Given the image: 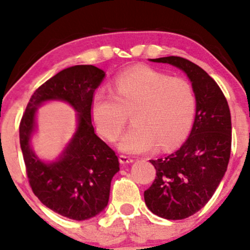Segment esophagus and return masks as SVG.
Listing matches in <instances>:
<instances>
[{"instance_id": "esophagus-1", "label": "esophagus", "mask_w": 250, "mask_h": 250, "mask_svg": "<svg viewBox=\"0 0 250 250\" xmlns=\"http://www.w3.org/2000/svg\"><path fill=\"white\" fill-rule=\"evenodd\" d=\"M119 161L122 165H128V163H132L133 162V158L125 156V155H119Z\"/></svg>"}]
</instances>
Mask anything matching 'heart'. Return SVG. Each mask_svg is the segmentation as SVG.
<instances>
[{
    "mask_svg": "<svg viewBox=\"0 0 250 250\" xmlns=\"http://www.w3.org/2000/svg\"><path fill=\"white\" fill-rule=\"evenodd\" d=\"M194 111L188 82L147 66L120 74L112 92L99 90L92 104L96 128L109 142L120 136L131 115L133 126L119 143L127 152L149 151L156 144L161 150L179 146L188 135Z\"/></svg>",
    "mask_w": 250,
    "mask_h": 250,
    "instance_id": "heart-1",
    "label": "heart"
}]
</instances>
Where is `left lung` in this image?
<instances>
[{
    "label": "left lung",
    "mask_w": 250,
    "mask_h": 250,
    "mask_svg": "<svg viewBox=\"0 0 250 250\" xmlns=\"http://www.w3.org/2000/svg\"><path fill=\"white\" fill-rule=\"evenodd\" d=\"M151 61L184 71L192 82L197 103L187 141L173 154L150 160L156 178L144 192L152 213L176 221L203 208L222 181L231 151V115L219 85L197 64L176 56Z\"/></svg>",
    "instance_id": "1"
}]
</instances>
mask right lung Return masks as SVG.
<instances>
[{
	"label": "right lung",
	"instance_id": "right-lung-1",
	"mask_svg": "<svg viewBox=\"0 0 250 250\" xmlns=\"http://www.w3.org/2000/svg\"><path fill=\"white\" fill-rule=\"evenodd\" d=\"M104 77L94 65H75L56 74L29 99L20 123V146L28 182L50 210L75 221L100 213L108 204L112 178L119 171L113 150L92 124L93 95ZM65 101L78 112V130L58 160L42 163L30 147L35 113L45 101Z\"/></svg>",
	"mask_w": 250,
	"mask_h": 250
}]
</instances>
